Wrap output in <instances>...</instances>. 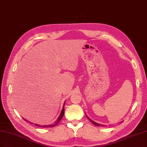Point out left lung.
Instances as JSON below:
<instances>
[{
    "mask_svg": "<svg viewBox=\"0 0 147 147\" xmlns=\"http://www.w3.org/2000/svg\"><path fill=\"white\" fill-rule=\"evenodd\" d=\"M88 119L90 121V122H92L94 125H95V126H103V125H100V124H98V123H96V122H94V121L93 120H91V119H90L89 118H88Z\"/></svg>",
    "mask_w": 147,
    "mask_h": 147,
    "instance_id": "8db88e82",
    "label": "left lung"
}]
</instances>
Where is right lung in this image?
I'll list each match as a JSON object with an SVG mask.
<instances>
[{
    "mask_svg": "<svg viewBox=\"0 0 147 147\" xmlns=\"http://www.w3.org/2000/svg\"><path fill=\"white\" fill-rule=\"evenodd\" d=\"M64 105H65V103H64ZM64 108H63V109H62V111H61V114H60V115H59V117H58V119H57V120L56 121V122H55V123H53V124H52V125H45V126H40V125H37V124H35L36 125V126H39V127H53V126H56L58 124V123H59V121L61 120V119L63 118V115H64Z\"/></svg>",
    "mask_w": 147,
    "mask_h": 147,
    "instance_id": "add662e5",
    "label": "right lung"
}]
</instances>
